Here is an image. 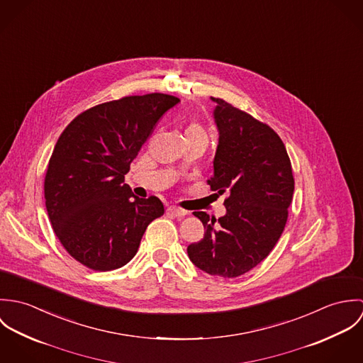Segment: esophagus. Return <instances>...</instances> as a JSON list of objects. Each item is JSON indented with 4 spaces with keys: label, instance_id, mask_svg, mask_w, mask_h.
I'll return each mask as SVG.
<instances>
[{
    "label": "esophagus",
    "instance_id": "obj_1",
    "mask_svg": "<svg viewBox=\"0 0 363 363\" xmlns=\"http://www.w3.org/2000/svg\"><path fill=\"white\" fill-rule=\"evenodd\" d=\"M166 211H167L169 213L177 216V218H182V216L187 215V211H184V209H182V208L176 207V206H170V207H167Z\"/></svg>",
    "mask_w": 363,
    "mask_h": 363
}]
</instances>
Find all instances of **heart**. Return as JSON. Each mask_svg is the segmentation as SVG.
<instances>
[{
	"mask_svg": "<svg viewBox=\"0 0 363 363\" xmlns=\"http://www.w3.org/2000/svg\"><path fill=\"white\" fill-rule=\"evenodd\" d=\"M186 140H204V141H208L207 131L200 123L190 121L184 127V141Z\"/></svg>",
	"mask_w": 363,
	"mask_h": 363,
	"instance_id": "1",
	"label": "heart"
}]
</instances>
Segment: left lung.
<instances>
[{
	"instance_id": "1",
	"label": "left lung",
	"mask_w": 363,
	"mask_h": 363,
	"mask_svg": "<svg viewBox=\"0 0 363 363\" xmlns=\"http://www.w3.org/2000/svg\"><path fill=\"white\" fill-rule=\"evenodd\" d=\"M219 141L212 191L228 194L220 218L197 211L204 238L187 247L196 267L209 275L235 278L255 268L277 245L288 219L295 180L279 135L249 113L211 98Z\"/></svg>"
}]
</instances>
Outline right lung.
I'll list each match as a JSON object with an SVG mask.
<instances>
[{
    "mask_svg": "<svg viewBox=\"0 0 363 363\" xmlns=\"http://www.w3.org/2000/svg\"><path fill=\"white\" fill-rule=\"evenodd\" d=\"M179 98L125 96L78 114L61 133L45 177L46 208L55 236L71 257L95 271L125 265L162 201L140 199L124 174L159 118Z\"/></svg>",
    "mask_w": 363,
    "mask_h": 363,
    "instance_id": "1",
    "label": "right lung"
}]
</instances>
